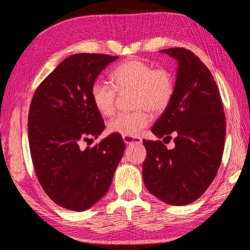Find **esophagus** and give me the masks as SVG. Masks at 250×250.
Instances as JSON below:
<instances>
[{
	"mask_svg": "<svg viewBox=\"0 0 250 250\" xmlns=\"http://www.w3.org/2000/svg\"><path fill=\"white\" fill-rule=\"evenodd\" d=\"M124 138V141L126 145H133V143H137V145H140L142 142V140L140 138H137V137H122Z\"/></svg>",
	"mask_w": 250,
	"mask_h": 250,
	"instance_id": "1",
	"label": "esophagus"
}]
</instances>
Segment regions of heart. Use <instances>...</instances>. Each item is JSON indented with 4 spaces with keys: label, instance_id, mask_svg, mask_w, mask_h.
<instances>
[{
    "label": "heart",
    "instance_id": "b5f03b06",
    "mask_svg": "<svg viewBox=\"0 0 250 250\" xmlns=\"http://www.w3.org/2000/svg\"><path fill=\"white\" fill-rule=\"evenodd\" d=\"M112 84L104 80L92 83V104L103 116L112 115L116 108L118 92L133 91V112H121L108 124L110 132L122 137H138L142 133L151 117L146 109L160 112L171 103L174 95V78L166 68H155L138 59H131L118 65L110 74Z\"/></svg>",
    "mask_w": 250,
    "mask_h": 250
}]
</instances>
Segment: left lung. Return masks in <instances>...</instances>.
Here are the masks:
<instances>
[{
  "label": "left lung",
  "instance_id": "8db88e82",
  "mask_svg": "<svg viewBox=\"0 0 250 250\" xmlns=\"http://www.w3.org/2000/svg\"><path fill=\"white\" fill-rule=\"evenodd\" d=\"M177 61L174 95L145 140L142 175L147 191L174 206L188 205L204 193L217 174L225 145L226 122L218 87L208 68L191 50L163 49Z\"/></svg>",
  "mask_w": 250,
  "mask_h": 250
}]
</instances>
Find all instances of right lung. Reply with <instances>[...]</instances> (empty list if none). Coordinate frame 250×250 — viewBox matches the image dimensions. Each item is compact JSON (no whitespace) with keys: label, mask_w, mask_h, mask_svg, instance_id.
Listing matches in <instances>:
<instances>
[{"label":"right lung","mask_w":250,"mask_h":250,"mask_svg":"<svg viewBox=\"0 0 250 250\" xmlns=\"http://www.w3.org/2000/svg\"><path fill=\"white\" fill-rule=\"evenodd\" d=\"M118 56L75 54L66 58L34 92L28 113L33 166L50 200L64 208H90L110 188L125 146L110 134L95 146L79 147L103 132L104 119L90 89L99 74Z\"/></svg>","instance_id":"add662e5"}]
</instances>
